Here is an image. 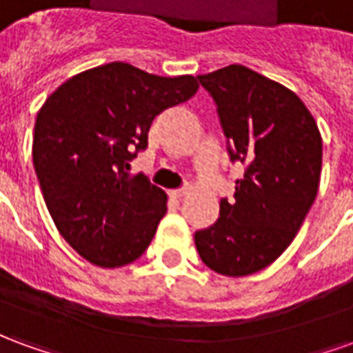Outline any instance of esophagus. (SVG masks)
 I'll use <instances>...</instances> for the list:
<instances>
[{"label": "esophagus", "instance_id": "obj_1", "mask_svg": "<svg viewBox=\"0 0 353 353\" xmlns=\"http://www.w3.org/2000/svg\"><path fill=\"white\" fill-rule=\"evenodd\" d=\"M189 192H191V189H189V187H185V189H177V191H172V192H170V196H172V199H176V200H181V199H185V196H187Z\"/></svg>", "mask_w": 353, "mask_h": 353}]
</instances>
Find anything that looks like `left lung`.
<instances>
[{"label": "left lung", "instance_id": "1", "mask_svg": "<svg viewBox=\"0 0 353 353\" xmlns=\"http://www.w3.org/2000/svg\"><path fill=\"white\" fill-rule=\"evenodd\" d=\"M214 96L230 159L245 164L234 200L194 234L202 263L223 276H250L288 250L316 200L321 134L293 90L240 64L199 75Z\"/></svg>", "mask_w": 353, "mask_h": 353}]
</instances>
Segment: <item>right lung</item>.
I'll use <instances>...</instances> for the list:
<instances>
[{
    "mask_svg": "<svg viewBox=\"0 0 353 353\" xmlns=\"http://www.w3.org/2000/svg\"><path fill=\"white\" fill-rule=\"evenodd\" d=\"M199 90L124 62L73 75L37 113L34 166L58 232L83 259L119 268L141 257L166 214V192L128 174L153 119Z\"/></svg>",
    "mask_w": 353,
    "mask_h": 353,
    "instance_id": "add662e5",
    "label": "right lung"
}]
</instances>
